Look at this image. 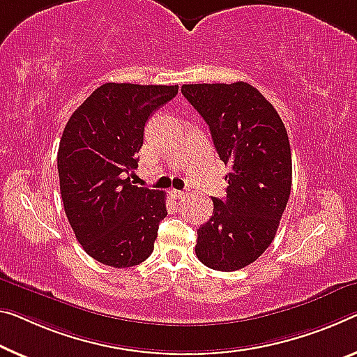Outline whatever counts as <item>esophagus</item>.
<instances>
[{
    "label": "esophagus",
    "instance_id": "esophagus-1",
    "mask_svg": "<svg viewBox=\"0 0 357 357\" xmlns=\"http://www.w3.org/2000/svg\"><path fill=\"white\" fill-rule=\"evenodd\" d=\"M171 193V196L174 197V199H180V197L185 196V191H180V190H171L169 191Z\"/></svg>",
    "mask_w": 357,
    "mask_h": 357
}]
</instances>
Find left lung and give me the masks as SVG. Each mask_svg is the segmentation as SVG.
<instances>
[{"mask_svg":"<svg viewBox=\"0 0 357 357\" xmlns=\"http://www.w3.org/2000/svg\"><path fill=\"white\" fill-rule=\"evenodd\" d=\"M182 94L204 118L229 172L227 197L197 229L196 257L217 271L254 263L276 236L292 186L286 126L270 102L244 81L183 84Z\"/></svg>","mask_w":357,"mask_h":357,"instance_id":"8db88e82","label":"left lung"}]
</instances>
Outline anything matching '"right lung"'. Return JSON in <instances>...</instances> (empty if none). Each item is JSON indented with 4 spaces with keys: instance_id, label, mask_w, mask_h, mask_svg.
Masks as SVG:
<instances>
[{
    "instance_id": "right-lung-1",
    "label": "right lung",
    "mask_w": 357,
    "mask_h": 357,
    "mask_svg": "<svg viewBox=\"0 0 357 357\" xmlns=\"http://www.w3.org/2000/svg\"><path fill=\"white\" fill-rule=\"evenodd\" d=\"M177 92V84L105 83L65 126L57 153L63 209L86 254L103 265H139L155 248L166 193L126 174L137 169L150 114Z\"/></svg>"
}]
</instances>
